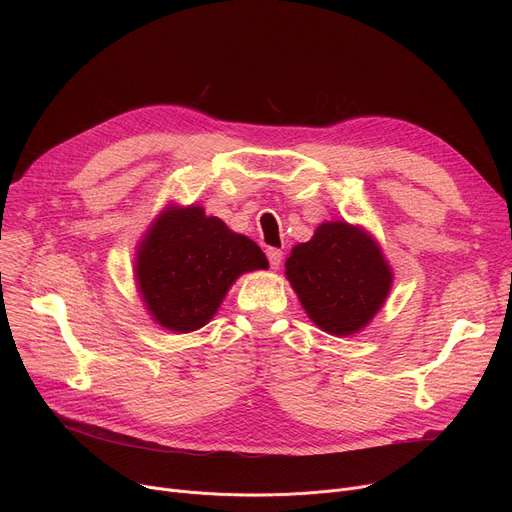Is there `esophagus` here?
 <instances>
[{
  "mask_svg": "<svg viewBox=\"0 0 512 512\" xmlns=\"http://www.w3.org/2000/svg\"><path fill=\"white\" fill-rule=\"evenodd\" d=\"M267 259H270L272 270H278L282 265V251L280 249H267Z\"/></svg>",
  "mask_w": 512,
  "mask_h": 512,
  "instance_id": "obj_1",
  "label": "esophagus"
}]
</instances>
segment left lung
<instances>
[{"instance_id":"left-lung-1","label":"left lung","mask_w":512,"mask_h":512,"mask_svg":"<svg viewBox=\"0 0 512 512\" xmlns=\"http://www.w3.org/2000/svg\"><path fill=\"white\" fill-rule=\"evenodd\" d=\"M284 267L307 317L340 338L371 324L394 280L380 242L344 220L319 224L311 240L292 247Z\"/></svg>"}]
</instances>
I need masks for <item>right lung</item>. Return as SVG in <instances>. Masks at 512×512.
Masks as SVG:
<instances>
[{"label": "right lung", "mask_w": 512, "mask_h": 512, "mask_svg": "<svg viewBox=\"0 0 512 512\" xmlns=\"http://www.w3.org/2000/svg\"><path fill=\"white\" fill-rule=\"evenodd\" d=\"M134 255V282L147 313L174 334L209 324L242 274L270 267L249 236L205 215L201 205L161 209Z\"/></svg>", "instance_id": "obj_1"}]
</instances>
